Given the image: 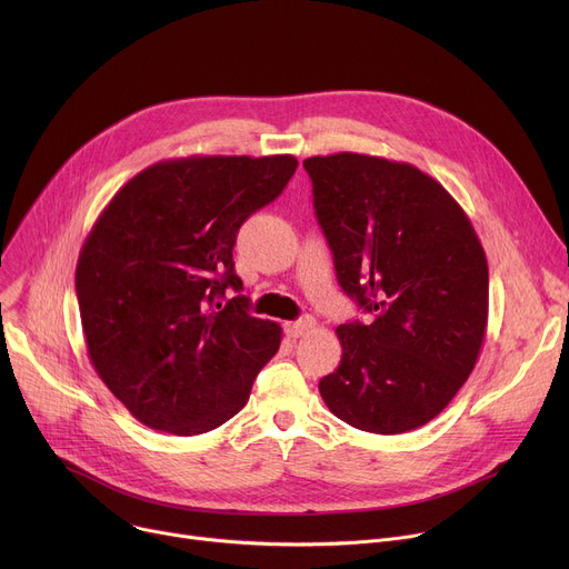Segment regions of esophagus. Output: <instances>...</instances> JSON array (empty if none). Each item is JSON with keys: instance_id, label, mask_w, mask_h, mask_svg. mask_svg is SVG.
I'll return each mask as SVG.
<instances>
[{"instance_id": "1", "label": "esophagus", "mask_w": 569, "mask_h": 569, "mask_svg": "<svg viewBox=\"0 0 569 569\" xmlns=\"http://www.w3.org/2000/svg\"><path fill=\"white\" fill-rule=\"evenodd\" d=\"M312 328H315V319H312V317H302V319H298V321L284 323V332H287L291 339H298V337H302V335H308Z\"/></svg>"}]
</instances>
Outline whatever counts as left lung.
Wrapping results in <instances>:
<instances>
[{"label":"left lung","instance_id":"8db88e82","mask_svg":"<svg viewBox=\"0 0 569 569\" xmlns=\"http://www.w3.org/2000/svg\"><path fill=\"white\" fill-rule=\"evenodd\" d=\"M341 289L376 319L337 328L319 391L353 428L399 435L440 415L488 328V259L451 193L412 163L358 152L302 161Z\"/></svg>","mask_w":569,"mask_h":569}]
</instances>
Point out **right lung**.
<instances>
[{
	"instance_id": "add662e5",
	"label": "right lung",
	"mask_w": 569,
	"mask_h": 569,
	"mask_svg": "<svg viewBox=\"0 0 569 569\" xmlns=\"http://www.w3.org/2000/svg\"><path fill=\"white\" fill-rule=\"evenodd\" d=\"M296 157H184L134 174L86 237L77 300L86 351L141 423L200 435L232 419L280 348L282 328L246 312L232 248L273 202Z\"/></svg>"
}]
</instances>
